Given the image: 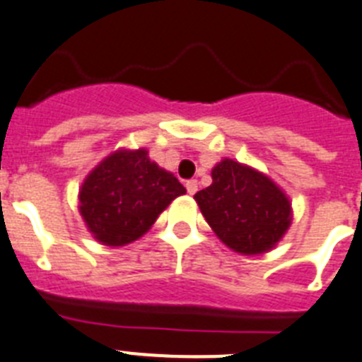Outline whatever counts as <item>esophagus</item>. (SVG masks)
I'll list each match as a JSON object with an SVG mask.
<instances>
[{"label": "esophagus", "mask_w": 362, "mask_h": 362, "mask_svg": "<svg viewBox=\"0 0 362 362\" xmlns=\"http://www.w3.org/2000/svg\"><path fill=\"white\" fill-rule=\"evenodd\" d=\"M185 189H187V193H189V194H194L197 191H199V182L187 180V182H185Z\"/></svg>", "instance_id": "esophagus-1"}]
</instances>
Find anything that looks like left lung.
<instances>
[{
  "label": "left lung",
  "mask_w": 362,
  "mask_h": 362,
  "mask_svg": "<svg viewBox=\"0 0 362 362\" xmlns=\"http://www.w3.org/2000/svg\"><path fill=\"white\" fill-rule=\"evenodd\" d=\"M213 184L194 194L216 237L240 255L273 250L291 224V202L264 173L224 158L211 171Z\"/></svg>",
  "instance_id": "obj_1"
}]
</instances>
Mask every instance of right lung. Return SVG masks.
I'll list each match as a JSON object with an SVG mask.
<instances>
[{
	"mask_svg": "<svg viewBox=\"0 0 362 362\" xmlns=\"http://www.w3.org/2000/svg\"><path fill=\"white\" fill-rule=\"evenodd\" d=\"M184 193L177 177L151 162L146 149H118L87 175L78 199L93 237L115 247L147 233L160 213Z\"/></svg>",
	"mask_w": 362,
	"mask_h": 362,
	"instance_id": "right-lung-1",
	"label": "right lung"
}]
</instances>
